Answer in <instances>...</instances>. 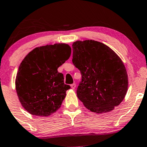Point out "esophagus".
<instances>
[{
	"mask_svg": "<svg viewBox=\"0 0 147 147\" xmlns=\"http://www.w3.org/2000/svg\"><path fill=\"white\" fill-rule=\"evenodd\" d=\"M71 86V88L72 89H75V88H76V84H71V86Z\"/></svg>",
	"mask_w": 147,
	"mask_h": 147,
	"instance_id": "1",
	"label": "esophagus"
}]
</instances>
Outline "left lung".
<instances>
[{
	"label": "left lung",
	"mask_w": 147,
	"mask_h": 147,
	"mask_svg": "<svg viewBox=\"0 0 147 147\" xmlns=\"http://www.w3.org/2000/svg\"><path fill=\"white\" fill-rule=\"evenodd\" d=\"M72 52V63L82 77L77 90L79 100L97 113L113 110L124 99L129 85L122 59L109 46L94 40L74 42Z\"/></svg>",
	"instance_id": "obj_1"
}]
</instances>
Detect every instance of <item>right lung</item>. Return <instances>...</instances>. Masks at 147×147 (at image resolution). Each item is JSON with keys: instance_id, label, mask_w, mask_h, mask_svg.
<instances>
[{"instance_id": "obj_1", "label": "right lung", "mask_w": 147, "mask_h": 147, "mask_svg": "<svg viewBox=\"0 0 147 147\" xmlns=\"http://www.w3.org/2000/svg\"><path fill=\"white\" fill-rule=\"evenodd\" d=\"M70 54L68 44L55 43L34 48L22 61L15 84L18 99L29 113L46 117L61 107L70 86L57 69Z\"/></svg>"}]
</instances>
